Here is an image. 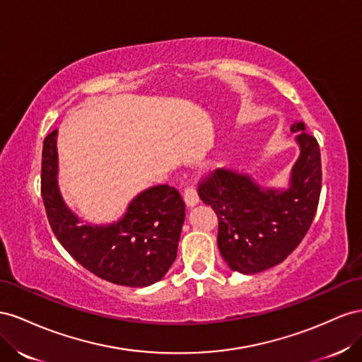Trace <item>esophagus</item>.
Masks as SVG:
<instances>
[{"label":"esophagus","instance_id":"1","mask_svg":"<svg viewBox=\"0 0 362 362\" xmlns=\"http://www.w3.org/2000/svg\"><path fill=\"white\" fill-rule=\"evenodd\" d=\"M183 200L185 203H187L188 208H194V206L199 204V195L197 192H195L194 188H187L185 189V194H183Z\"/></svg>","mask_w":362,"mask_h":362}]
</instances>
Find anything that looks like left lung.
<instances>
[{"mask_svg":"<svg viewBox=\"0 0 362 362\" xmlns=\"http://www.w3.org/2000/svg\"><path fill=\"white\" fill-rule=\"evenodd\" d=\"M300 153L286 188L261 187L252 174L215 170L199 195L218 216V249L230 270L255 274L281 264L311 226L322 191V159L315 138L297 122Z\"/></svg>","mask_w":362,"mask_h":362,"instance_id":"left-lung-1","label":"left lung"}]
</instances>
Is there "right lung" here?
<instances>
[{
    "instance_id": "1",
    "label": "right lung",
    "mask_w": 362,
    "mask_h": 362,
    "mask_svg": "<svg viewBox=\"0 0 362 362\" xmlns=\"http://www.w3.org/2000/svg\"><path fill=\"white\" fill-rule=\"evenodd\" d=\"M57 130L44 139L42 199L51 229L64 249L95 276L124 286H148L167 274L177 256L185 203L179 191L158 185L139 192L119 220L85 223L59 188Z\"/></svg>"
}]
</instances>
